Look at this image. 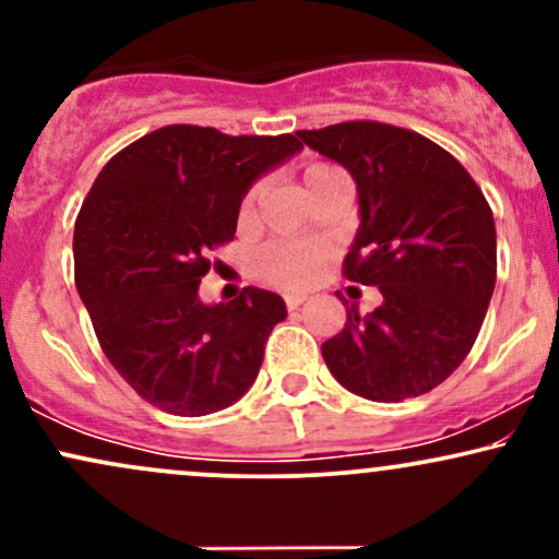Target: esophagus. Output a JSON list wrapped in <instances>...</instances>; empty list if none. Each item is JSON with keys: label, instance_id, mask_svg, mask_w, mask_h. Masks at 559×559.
<instances>
[{"label": "esophagus", "instance_id": "esophagus-1", "mask_svg": "<svg viewBox=\"0 0 559 559\" xmlns=\"http://www.w3.org/2000/svg\"><path fill=\"white\" fill-rule=\"evenodd\" d=\"M305 294H286V297H284V301H286V307H288V310H297V307L299 305H305Z\"/></svg>", "mask_w": 559, "mask_h": 559}]
</instances>
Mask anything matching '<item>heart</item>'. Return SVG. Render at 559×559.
I'll use <instances>...</instances> for the list:
<instances>
[{
  "instance_id": "b5f03b06",
  "label": "heart",
  "mask_w": 559,
  "mask_h": 559,
  "mask_svg": "<svg viewBox=\"0 0 559 559\" xmlns=\"http://www.w3.org/2000/svg\"><path fill=\"white\" fill-rule=\"evenodd\" d=\"M333 178H344L342 170L325 163H312L305 168L307 191H316L318 186L329 183ZM249 202H252V194L247 199V204ZM329 258L331 249L320 241H273L254 254V273L273 286L301 288L316 278Z\"/></svg>"
}]
</instances>
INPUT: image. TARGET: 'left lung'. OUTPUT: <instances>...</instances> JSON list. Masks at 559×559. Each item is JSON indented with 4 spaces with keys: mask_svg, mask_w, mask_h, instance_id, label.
<instances>
[{
    "mask_svg": "<svg viewBox=\"0 0 559 559\" xmlns=\"http://www.w3.org/2000/svg\"><path fill=\"white\" fill-rule=\"evenodd\" d=\"M357 183L360 228L344 260L383 301L323 344L352 394L402 402L447 381L476 342L497 284V228L463 165L420 133L373 120L297 131Z\"/></svg>",
    "mask_w": 559,
    "mask_h": 559,
    "instance_id": "1",
    "label": "left lung"
}]
</instances>
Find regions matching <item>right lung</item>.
I'll list each match as a JSON object with an SVG mask.
<instances>
[{
    "instance_id": "add662e5",
    "label": "right lung",
    "mask_w": 559,
    "mask_h": 559,
    "mask_svg": "<svg viewBox=\"0 0 559 559\" xmlns=\"http://www.w3.org/2000/svg\"><path fill=\"white\" fill-rule=\"evenodd\" d=\"M299 150L292 133L165 126L96 176L75 221V288L102 352L141 400L199 418L254 383L284 299L247 286L204 305L199 284L210 249L234 239L249 186Z\"/></svg>"
}]
</instances>
